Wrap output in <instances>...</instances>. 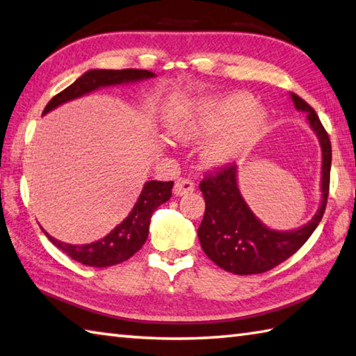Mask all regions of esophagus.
Instances as JSON below:
<instances>
[{
	"label": "esophagus",
	"instance_id": "obj_1",
	"mask_svg": "<svg viewBox=\"0 0 356 356\" xmlns=\"http://www.w3.org/2000/svg\"><path fill=\"white\" fill-rule=\"evenodd\" d=\"M195 191V184L191 182L188 179H177L176 184H174V188L172 193L174 196H184V195H188V193Z\"/></svg>",
	"mask_w": 356,
	"mask_h": 356
}]
</instances>
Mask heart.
I'll return each instance as SVG.
<instances>
[{
  "mask_svg": "<svg viewBox=\"0 0 356 356\" xmlns=\"http://www.w3.org/2000/svg\"><path fill=\"white\" fill-rule=\"evenodd\" d=\"M163 124L168 135L182 143H196L215 134L200 156L205 165L221 168L249 152L266 127L268 115L241 92L210 98L171 96L163 108Z\"/></svg>",
  "mask_w": 356,
  "mask_h": 356,
  "instance_id": "1",
  "label": "heart"
}]
</instances>
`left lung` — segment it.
Segmentation results:
<instances>
[{
  "label": "left lung",
  "mask_w": 356,
  "mask_h": 356,
  "mask_svg": "<svg viewBox=\"0 0 356 356\" xmlns=\"http://www.w3.org/2000/svg\"><path fill=\"white\" fill-rule=\"evenodd\" d=\"M296 111L307 113L309 127L322 152L319 209L307 224L293 230L268 227L255 216L238 185V166L232 165L200 182L205 199L204 219L197 236L204 252L219 268L238 275L261 274L296 254L324 216L330 186L332 145L319 116L299 96L291 93Z\"/></svg>",
  "instance_id": "8db88e82"
}]
</instances>
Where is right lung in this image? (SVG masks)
Listing matches in <instances>:
<instances>
[{
  "instance_id": "1",
  "label": "right lung",
  "mask_w": 356,
  "mask_h": 356,
  "mask_svg": "<svg viewBox=\"0 0 356 356\" xmlns=\"http://www.w3.org/2000/svg\"><path fill=\"white\" fill-rule=\"evenodd\" d=\"M156 76L157 74L147 70H88L81 77H77L63 92L56 95L44 107L43 115L54 111V108L65 104V102L93 93L95 90L115 86H129V83L152 79ZM172 185V180L171 182L147 180L131 213L116 225L111 234H107L98 241L88 244H68L56 240L43 227L42 230L56 248H59L73 260L86 264V266H115V264L129 260L135 252L143 248V244L147 240V234H149L152 213L156 211L157 207L170 200Z\"/></svg>"
}]
</instances>
